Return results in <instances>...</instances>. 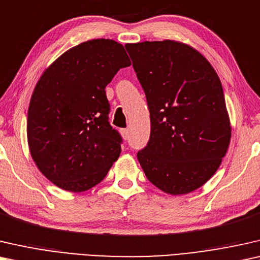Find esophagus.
<instances>
[{
  "label": "esophagus",
  "instance_id": "esophagus-1",
  "mask_svg": "<svg viewBox=\"0 0 260 260\" xmlns=\"http://www.w3.org/2000/svg\"><path fill=\"white\" fill-rule=\"evenodd\" d=\"M120 133H121L122 138L125 139V140H127V139L129 138V132L127 128H121V129H120Z\"/></svg>",
  "mask_w": 260,
  "mask_h": 260
}]
</instances>
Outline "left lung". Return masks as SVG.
I'll return each instance as SVG.
<instances>
[{"label":"left lung","instance_id":"1","mask_svg":"<svg viewBox=\"0 0 260 260\" xmlns=\"http://www.w3.org/2000/svg\"><path fill=\"white\" fill-rule=\"evenodd\" d=\"M147 99L151 137L138 160L162 192L187 194L210 180L231 140L219 76L193 47L173 40L127 43Z\"/></svg>","mask_w":260,"mask_h":260}]
</instances>
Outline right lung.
<instances>
[{
  "instance_id": "right-lung-1",
  "label": "right lung",
  "mask_w": 260,
  "mask_h": 260,
  "mask_svg": "<svg viewBox=\"0 0 260 260\" xmlns=\"http://www.w3.org/2000/svg\"><path fill=\"white\" fill-rule=\"evenodd\" d=\"M128 66L122 45L89 40L57 57L36 83L28 108L29 151L57 187L87 191L118 160L122 139L109 125L105 88Z\"/></svg>"
}]
</instances>
